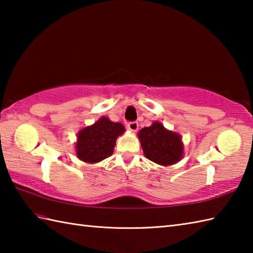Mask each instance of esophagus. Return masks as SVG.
I'll return each mask as SVG.
<instances>
[{
    "instance_id": "esophagus-1",
    "label": "esophagus",
    "mask_w": 253,
    "mask_h": 253,
    "mask_svg": "<svg viewBox=\"0 0 253 253\" xmlns=\"http://www.w3.org/2000/svg\"><path fill=\"white\" fill-rule=\"evenodd\" d=\"M138 127H139V125H138V123L137 122H131V123H129L127 125V128L128 129H129L131 132H136L137 130H138Z\"/></svg>"
}]
</instances>
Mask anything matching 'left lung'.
<instances>
[{
    "label": "left lung",
    "instance_id": "obj_1",
    "mask_svg": "<svg viewBox=\"0 0 253 253\" xmlns=\"http://www.w3.org/2000/svg\"><path fill=\"white\" fill-rule=\"evenodd\" d=\"M143 154L162 166L176 164L184 157V143L179 133L166 129L160 122H153L138 132Z\"/></svg>",
    "mask_w": 253,
    "mask_h": 253
}]
</instances>
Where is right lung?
<instances>
[{"instance_id": "1", "label": "right lung", "mask_w": 253, "mask_h": 253, "mask_svg": "<svg viewBox=\"0 0 253 253\" xmlns=\"http://www.w3.org/2000/svg\"><path fill=\"white\" fill-rule=\"evenodd\" d=\"M124 132L123 124L112 122L105 116L100 117L92 125L78 131L75 143L77 158L88 164L101 162L113 154L116 139Z\"/></svg>"}]
</instances>
